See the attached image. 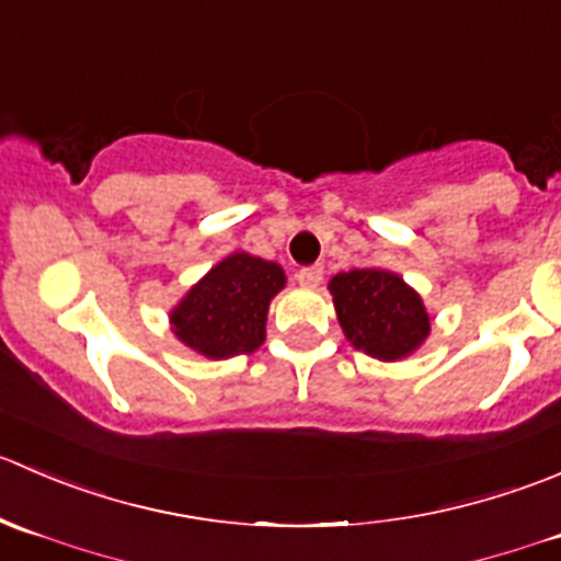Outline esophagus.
<instances>
[{"mask_svg": "<svg viewBox=\"0 0 561 561\" xmlns=\"http://www.w3.org/2000/svg\"><path fill=\"white\" fill-rule=\"evenodd\" d=\"M321 278H324V267H319V264H316V267H305L297 273L299 286L305 288H316L321 283Z\"/></svg>", "mask_w": 561, "mask_h": 561, "instance_id": "1", "label": "esophagus"}]
</instances>
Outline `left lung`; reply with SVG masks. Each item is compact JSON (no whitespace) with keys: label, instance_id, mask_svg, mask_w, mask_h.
Segmentation results:
<instances>
[{"label":"left lung","instance_id":"obj_1","mask_svg":"<svg viewBox=\"0 0 561 561\" xmlns=\"http://www.w3.org/2000/svg\"><path fill=\"white\" fill-rule=\"evenodd\" d=\"M327 288L346 341L368 357L398 363L412 357L431 335L423 297L390 270H348L337 273Z\"/></svg>","mask_w":561,"mask_h":561}]
</instances>
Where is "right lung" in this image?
Returning <instances> with one entry per match:
<instances>
[{
    "mask_svg": "<svg viewBox=\"0 0 561 561\" xmlns=\"http://www.w3.org/2000/svg\"><path fill=\"white\" fill-rule=\"evenodd\" d=\"M286 286L280 264L237 251L215 264L169 310L176 341L207 359L251 354L267 337V313Z\"/></svg>",
    "mask_w": 561,
    "mask_h": 561,
    "instance_id": "1",
    "label": "right lung"
}]
</instances>
